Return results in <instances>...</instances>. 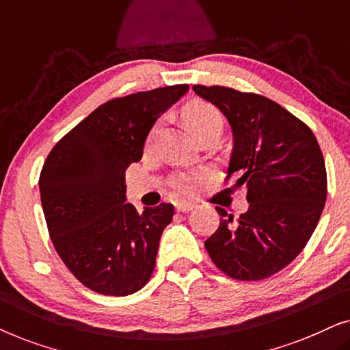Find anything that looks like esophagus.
<instances>
[{
  "mask_svg": "<svg viewBox=\"0 0 350 350\" xmlns=\"http://www.w3.org/2000/svg\"><path fill=\"white\" fill-rule=\"evenodd\" d=\"M175 208L178 210V212H189V210L194 208V204H191V202H176L175 204Z\"/></svg>",
  "mask_w": 350,
  "mask_h": 350,
  "instance_id": "34e87169",
  "label": "esophagus"
}]
</instances>
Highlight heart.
<instances>
[{"label":"heart","instance_id":"b5f03b06","mask_svg":"<svg viewBox=\"0 0 350 350\" xmlns=\"http://www.w3.org/2000/svg\"><path fill=\"white\" fill-rule=\"evenodd\" d=\"M183 118L196 138L202 137L204 133L215 131V129L223 127L221 113L213 105L204 102V100H193L186 105L183 108ZM174 186L180 194H189L194 191L196 178L191 175L180 176L174 181Z\"/></svg>","mask_w":350,"mask_h":350}]
</instances>
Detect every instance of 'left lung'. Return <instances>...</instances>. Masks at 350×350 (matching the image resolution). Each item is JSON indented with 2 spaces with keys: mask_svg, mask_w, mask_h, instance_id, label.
Returning a JSON list of instances; mask_svg holds the SVG:
<instances>
[{
  "mask_svg": "<svg viewBox=\"0 0 350 350\" xmlns=\"http://www.w3.org/2000/svg\"><path fill=\"white\" fill-rule=\"evenodd\" d=\"M232 131L228 178L247 189L248 210L237 219L217 207L219 226L207 241L218 269L237 280H261L303 252L327 200V170L317 138L303 121L258 94L193 85Z\"/></svg>",
  "mask_w": 350,
  "mask_h": 350,
  "instance_id": "obj_1",
  "label": "left lung"
}]
</instances>
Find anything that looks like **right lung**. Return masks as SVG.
<instances>
[{
	"label": "right lung",
	"mask_w": 350,
	"mask_h": 350,
	"mask_svg": "<svg viewBox=\"0 0 350 350\" xmlns=\"http://www.w3.org/2000/svg\"><path fill=\"white\" fill-rule=\"evenodd\" d=\"M188 84L113 98L66 133L40 175L44 217L57 253L76 279L109 296L135 293L151 279L174 205L126 202V169L143 156L157 118Z\"/></svg>",
	"instance_id": "obj_1"
}]
</instances>
